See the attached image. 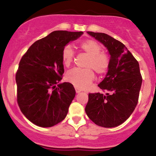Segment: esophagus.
<instances>
[{
	"label": "esophagus",
	"instance_id": "obj_1",
	"mask_svg": "<svg viewBox=\"0 0 156 156\" xmlns=\"http://www.w3.org/2000/svg\"><path fill=\"white\" fill-rule=\"evenodd\" d=\"M76 93H78H78H80V92H81V91H80L79 89L76 88Z\"/></svg>",
	"mask_w": 156,
	"mask_h": 156
}]
</instances>
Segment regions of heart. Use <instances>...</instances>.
<instances>
[{
	"label": "heart",
	"mask_w": 156,
	"mask_h": 156,
	"mask_svg": "<svg viewBox=\"0 0 156 156\" xmlns=\"http://www.w3.org/2000/svg\"><path fill=\"white\" fill-rule=\"evenodd\" d=\"M80 48L89 56L84 69L74 68L66 74V79L76 88L87 89L94 79V74L92 69L98 74H103L108 70L110 64V58L106 53L101 52L102 48L96 41L86 40L81 42ZM74 50L70 44L63 48L62 53V62L65 67H69L74 58Z\"/></svg>",
	"instance_id": "obj_1"
}]
</instances>
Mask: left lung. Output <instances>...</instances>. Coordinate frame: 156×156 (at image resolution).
<instances>
[{
    "mask_svg": "<svg viewBox=\"0 0 156 156\" xmlns=\"http://www.w3.org/2000/svg\"><path fill=\"white\" fill-rule=\"evenodd\" d=\"M87 34L107 48L110 64L105 78L98 84L107 93L89 94L85 112L96 125L114 128L126 121L136 106L142 83L139 64L119 41L104 33Z\"/></svg>",
    "mask_w": 156,
    "mask_h": 156,
    "instance_id": "obj_1",
    "label": "left lung"
}]
</instances>
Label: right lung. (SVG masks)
Returning <instances> with one entry per match:
<instances>
[{"instance_id":"right-lung-1","label":"right lung","mask_w":156,"mask_h":156,"mask_svg":"<svg viewBox=\"0 0 156 156\" xmlns=\"http://www.w3.org/2000/svg\"><path fill=\"white\" fill-rule=\"evenodd\" d=\"M83 34L53 31L36 41L20 62L15 77L17 103L25 117L37 126H54L67 116L76 90L70 83H59L64 72L62 53Z\"/></svg>"}]
</instances>
